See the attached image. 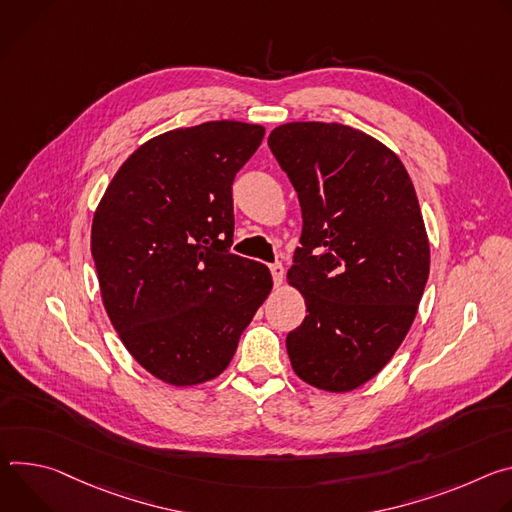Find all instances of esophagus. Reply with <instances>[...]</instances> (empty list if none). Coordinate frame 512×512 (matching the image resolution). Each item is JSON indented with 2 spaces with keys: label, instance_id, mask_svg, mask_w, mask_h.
Wrapping results in <instances>:
<instances>
[{
  "label": "esophagus",
  "instance_id": "1",
  "mask_svg": "<svg viewBox=\"0 0 512 512\" xmlns=\"http://www.w3.org/2000/svg\"><path fill=\"white\" fill-rule=\"evenodd\" d=\"M270 274H272L274 285L278 287L280 282H282V276H285V266H282L280 262H274V264H270Z\"/></svg>",
  "mask_w": 512,
  "mask_h": 512
}]
</instances>
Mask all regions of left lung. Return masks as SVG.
<instances>
[{"instance_id":"1","label":"left lung","mask_w":512,"mask_h":512,"mask_svg":"<svg viewBox=\"0 0 512 512\" xmlns=\"http://www.w3.org/2000/svg\"><path fill=\"white\" fill-rule=\"evenodd\" d=\"M268 146L303 213L287 278L309 315L287 335L293 370L321 390H354L399 350L425 291L415 187L399 156L344 124L278 126Z\"/></svg>"}]
</instances>
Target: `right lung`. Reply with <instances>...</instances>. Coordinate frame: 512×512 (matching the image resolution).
Wrapping results in <instances>:
<instances>
[{
    "mask_svg": "<svg viewBox=\"0 0 512 512\" xmlns=\"http://www.w3.org/2000/svg\"><path fill=\"white\" fill-rule=\"evenodd\" d=\"M264 128L205 122L142 144L111 179L91 254L111 325L152 376H219L272 289L270 270L232 254L238 170Z\"/></svg>",
    "mask_w": 512,
    "mask_h": 512,
    "instance_id": "add662e5",
    "label": "right lung"
}]
</instances>
